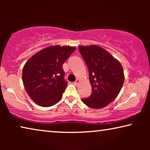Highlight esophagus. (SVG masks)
Wrapping results in <instances>:
<instances>
[{"label":"esophagus","instance_id":"34e87169","mask_svg":"<svg viewBox=\"0 0 150 150\" xmlns=\"http://www.w3.org/2000/svg\"><path fill=\"white\" fill-rule=\"evenodd\" d=\"M80 83V81H79V79H77L76 80V81L75 82H74V85H78V84H79Z\"/></svg>","mask_w":150,"mask_h":150}]
</instances>
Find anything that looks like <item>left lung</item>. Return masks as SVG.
<instances>
[{"label":"left lung","instance_id":"left-lung-1","mask_svg":"<svg viewBox=\"0 0 150 150\" xmlns=\"http://www.w3.org/2000/svg\"><path fill=\"white\" fill-rule=\"evenodd\" d=\"M89 72L92 88L90 97L81 99L92 108H101L112 102L120 93L124 82V74L120 61L101 47H79Z\"/></svg>","mask_w":150,"mask_h":150}]
</instances>
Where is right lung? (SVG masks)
Instances as JSON below:
<instances>
[{"label": "right lung", "instance_id": "right-lung-1", "mask_svg": "<svg viewBox=\"0 0 150 150\" xmlns=\"http://www.w3.org/2000/svg\"><path fill=\"white\" fill-rule=\"evenodd\" d=\"M76 47L51 46L32 56L23 67L22 81L26 93L43 107L54 105L62 98L67 82L63 64Z\"/></svg>", "mask_w": 150, "mask_h": 150}]
</instances>
